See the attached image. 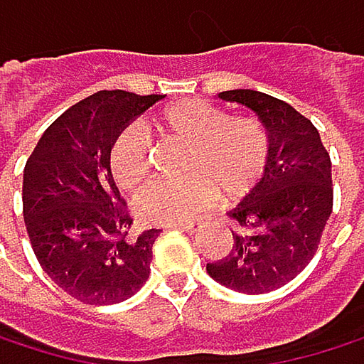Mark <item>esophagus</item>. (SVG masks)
Here are the masks:
<instances>
[{"mask_svg":"<svg viewBox=\"0 0 364 364\" xmlns=\"http://www.w3.org/2000/svg\"><path fill=\"white\" fill-rule=\"evenodd\" d=\"M176 228L190 232V235H194V232H198V230L203 228V222H200V220H194V222H181V224H176Z\"/></svg>","mask_w":364,"mask_h":364,"instance_id":"esophagus-1","label":"esophagus"}]
</instances>
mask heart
I'll list each match as a JSON object with an SVG mask.
<instances>
[{"mask_svg": "<svg viewBox=\"0 0 364 364\" xmlns=\"http://www.w3.org/2000/svg\"><path fill=\"white\" fill-rule=\"evenodd\" d=\"M155 127L164 136L188 144L181 181H149L134 198L136 213L146 222H181L205 209L211 183L224 196L244 194L261 176L267 159V136L252 116H235L203 101L166 107ZM149 142L140 124H129L109 149V170L122 190H134L146 174Z\"/></svg>", "mask_w": 364, "mask_h": 364, "instance_id": "obj_1", "label": "heart"}]
</instances>
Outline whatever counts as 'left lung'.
<instances>
[{"label": "left lung", "mask_w": 364, "mask_h": 364, "mask_svg": "<svg viewBox=\"0 0 364 364\" xmlns=\"http://www.w3.org/2000/svg\"><path fill=\"white\" fill-rule=\"evenodd\" d=\"M222 101L250 107L267 129L259 186L228 215L230 252L209 276L240 294H265L294 280L315 257L332 213V164L315 124L289 103L259 90H226Z\"/></svg>", "instance_id": "8db88e82"}]
</instances>
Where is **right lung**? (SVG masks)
Instances as JSON below:
<instances>
[{"label":"right lung","mask_w":364,"mask_h":364,"mask_svg":"<svg viewBox=\"0 0 364 364\" xmlns=\"http://www.w3.org/2000/svg\"><path fill=\"white\" fill-rule=\"evenodd\" d=\"M164 95L101 90L68 107L23 170V220L41 267L84 304L132 298L151 274L159 228L129 235L132 218L109 170V149Z\"/></svg>","instance_id":"right-lung-1"}]
</instances>
